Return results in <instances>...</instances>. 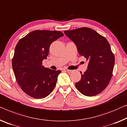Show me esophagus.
Here are the masks:
<instances>
[{
    "label": "esophagus",
    "instance_id": "esophagus-1",
    "mask_svg": "<svg viewBox=\"0 0 127 127\" xmlns=\"http://www.w3.org/2000/svg\"><path fill=\"white\" fill-rule=\"evenodd\" d=\"M66 71L67 73H71V72H73V70H69V69H67L66 70Z\"/></svg>",
    "mask_w": 127,
    "mask_h": 127
}]
</instances>
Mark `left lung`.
<instances>
[{
    "label": "left lung",
    "mask_w": 127,
    "mask_h": 127,
    "mask_svg": "<svg viewBox=\"0 0 127 127\" xmlns=\"http://www.w3.org/2000/svg\"><path fill=\"white\" fill-rule=\"evenodd\" d=\"M76 44L80 56L89 61L88 69L80 81L75 84L77 89L86 96H94L102 92L112 76L115 56L109 42L93 29L82 27L64 32Z\"/></svg>",
    "instance_id": "obj_1"
}]
</instances>
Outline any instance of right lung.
I'll return each mask as SVG.
<instances>
[{
    "mask_svg": "<svg viewBox=\"0 0 127 127\" xmlns=\"http://www.w3.org/2000/svg\"><path fill=\"white\" fill-rule=\"evenodd\" d=\"M63 36L59 31L35 30L18 42L12 69L18 84L27 95L43 98L54 89L61 71L45 67L42 62L47 59L51 44Z\"/></svg>",
    "mask_w": 127,
    "mask_h": 127,
    "instance_id": "add662e5",
    "label": "right lung"
}]
</instances>
